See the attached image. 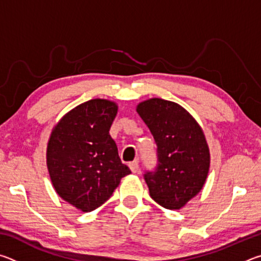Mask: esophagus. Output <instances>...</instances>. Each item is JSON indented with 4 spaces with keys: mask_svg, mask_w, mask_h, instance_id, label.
I'll use <instances>...</instances> for the list:
<instances>
[{
    "mask_svg": "<svg viewBox=\"0 0 261 261\" xmlns=\"http://www.w3.org/2000/svg\"><path fill=\"white\" fill-rule=\"evenodd\" d=\"M129 167H130V169H131L132 173H134V174L138 173V170H139V165H138V161H134V162L129 163Z\"/></svg>",
    "mask_w": 261,
    "mask_h": 261,
    "instance_id": "esophagus-1",
    "label": "esophagus"
}]
</instances>
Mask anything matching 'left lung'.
<instances>
[{
	"label": "left lung",
	"mask_w": 261,
	"mask_h": 261,
	"mask_svg": "<svg viewBox=\"0 0 261 261\" xmlns=\"http://www.w3.org/2000/svg\"><path fill=\"white\" fill-rule=\"evenodd\" d=\"M137 113L158 146V166L145 174L149 196L167 210H180L200 192L211 154L204 131L182 106L160 98L145 100Z\"/></svg>",
	"instance_id": "1"
}]
</instances>
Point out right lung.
I'll list each match as a JSON object with an SVG mask.
<instances>
[{
    "label": "right lung",
    "instance_id": "1",
    "mask_svg": "<svg viewBox=\"0 0 261 261\" xmlns=\"http://www.w3.org/2000/svg\"><path fill=\"white\" fill-rule=\"evenodd\" d=\"M117 109L110 100L86 101L61 118L48 140L47 168L53 187L82 212L105 204L121 178L131 173L109 135Z\"/></svg>",
    "mask_w": 261,
    "mask_h": 261
}]
</instances>
